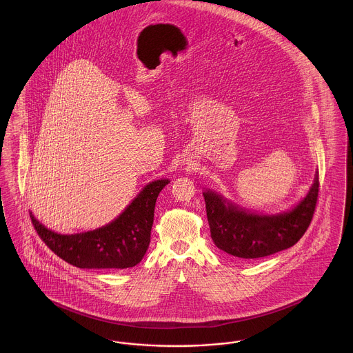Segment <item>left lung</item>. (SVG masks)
Returning <instances> with one entry per match:
<instances>
[{"instance_id": "8db88e82", "label": "left lung", "mask_w": 353, "mask_h": 353, "mask_svg": "<svg viewBox=\"0 0 353 353\" xmlns=\"http://www.w3.org/2000/svg\"><path fill=\"white\" fill-rule=\"evenodd\" d=\"M319 173L307 196L294 209L275 216H261L239 209L216 192L203 199L210 235L219 250L236 258L255 259L294 246L308 229L318 202Z\"/></svg>"}]
</instances>
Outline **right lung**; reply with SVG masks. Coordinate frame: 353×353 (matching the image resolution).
<instances>
[{"label":"right lung","mask_w":353,"mask_h":353,"mask_svg":"<svg viewBox=\"0 0 353 353\" xmlns=\"http://www.w3.org/2000/svg\"><path fill=\"white\" fill-rule=\"evenodd\" d=\"M169 180L147 185L111 223L79 234H58L30 219L35 232L51 252L79 269H128L136 266L151 242L154 205Z\"/></svg>","instance_id":"right-lung-1"}]
</instances>
